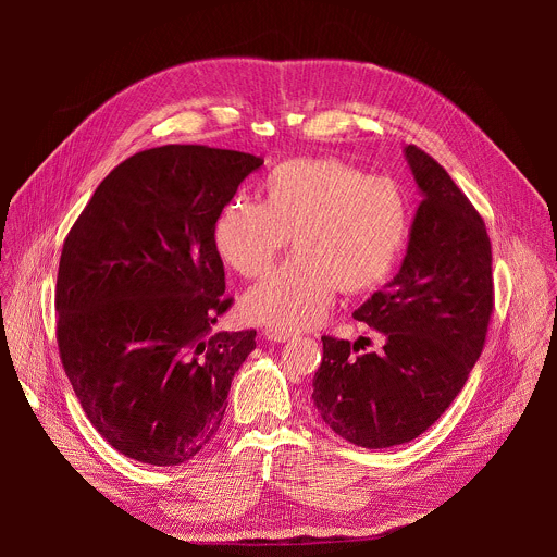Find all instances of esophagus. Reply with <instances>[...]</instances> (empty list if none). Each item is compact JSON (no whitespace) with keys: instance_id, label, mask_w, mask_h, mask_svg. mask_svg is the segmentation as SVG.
<instances>
[{"instance_id":"obj_1","label":"esophagus","mask_w":557,"mask_h":557,"mask_svg":"<svg viewBox=\"0 0 557 557\" xmlns=\"http://www.w3.org/2000/svg\"><path fill=\"white\" fill-rule=\"evenodd\" d=\"M264 335H267V339H271V342H277V344H284V342H288V339L293 337L290 333H284V331H273V329L264 331Z\"/></svg>"}]
</instances>
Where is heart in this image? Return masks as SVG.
I'll return each instance as SVG.
<instances>
[{
    "mask_svg": "<svg viewBox=\"0 0 557 557\" xmlns=\"http://www.w3.org/2000/svg\"><path fill=\"white\" fill-rule=\"evenodd\" d=\"M260 191L262 202L231 198L213 222L220 260L243 277L264 275L293 233L297 253L243 297L249 322L284 333L320 324L337 288L359 295L381 286L406 249L410 202L401 185L342 158H288Z\"/></svg>",
    "mask_w": 557,
    "mask_h": 557,
    "instance_id": "1",
    "label": "heart"
}]
</instances>
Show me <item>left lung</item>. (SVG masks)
I'll list each match as a JSON object with an SVG mask.
<instances>
[{
	"instance_id": "left-lung-1",
	"label": "left lung",
	"mask_w": 557,
	"mask_h": 557,
	"mask_svg": "<svg viewBox=\"0 0 557 557\" xmlns=\"http://www.w3.org/2000/svg\"><path fill=\"white\" fill-rule=\"evenodd\" d=\"M406 158L423 194L406 260L355 310L381 348L366 350L368 337L350 346L324 335L312 379L324 423L368 449L408 443L438 421L479 361L494 312L492 243L481 213L430 153L408 145Z\"/></svg>"
}]
</instances>
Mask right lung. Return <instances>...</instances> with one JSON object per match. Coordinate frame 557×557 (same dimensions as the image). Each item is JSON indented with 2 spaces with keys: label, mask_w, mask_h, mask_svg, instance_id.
<instances>
[{
  "label": "right lung",
  "mask_w": 557,
  "mask_h": 557,
  "mask_svg": "<svg viewBox=\"0 0 557 557\" xmlns=\"http://www.w3.org/2000/svg\"><path fill=\"white\" fill-rule=\"evenodd\" d=\"M262 158L163 145L114 168L72 224L57 344L95 430L121 454L181 465L215 436L256 331L211 333L233 297L213 222Z\"/></svg>",
  "instance_id": "1"
}]
</instances>
